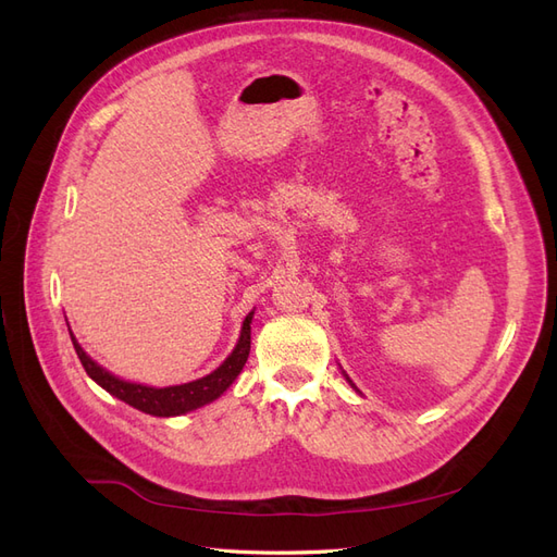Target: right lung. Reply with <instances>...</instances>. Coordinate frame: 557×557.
Instances as JSON below:
<instances>
[{
    "label": "right lung",
    "mask_w": 557,
    "mask_h": 557,
    "mask_svg": "<svg viewBox=\"0 0 557 557\" xmlns=\"http://www.w3.org/2000/svg\"><path fill=\"white\" fill-rule=\"evenodd\" d=\"M250 318H252V313H248L244 320L237 348L232 350V356L221 367H218L215 372H211L205 379H197V381L183 383V385H170V387H148V385L127 383V381L115 379L113 374L107 372L104 367H99L95 360H90L86 356V350L78 346L74 336H72V344H74L76 356H78L83 369L88 372V376L102 385L104 391L111 393L113 397L123 399L125 404H129V407L139 409L144 413H150V416H181L185 411L205 407V404L218 399L232 385V381L239 376V372L248 360V350H250ZM70 334H72V330H70Z\"/></svg>",
    "instance_id": "right-lung-1"
}]
</instances>
